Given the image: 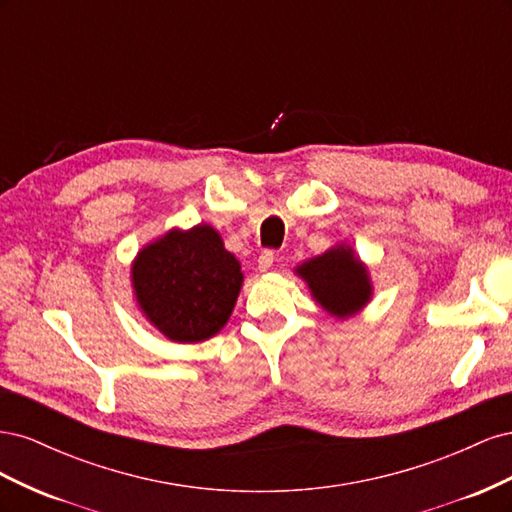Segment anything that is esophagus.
<instances>
[{
  "label": "esophagus",
  "mask_w": 512,
  "mask_h": 512,
  "mask_svg": "<svg viewBox=\"0 0 512 512\" xmlns=\"http://www.w3.org/2000/svg\"><path fill=\"white\" fill-rule=\"evenodd\" d=\"M273 260H275V256H273L271 250H262L260 256H258V269H260L262 273L269 271L271 265H273Z\"/></svg>",
  "instance_id": "obj_1"
}]
</instances>
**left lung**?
Returning <instances> with one entry per match:
<instances>
[{
  "mask_svg": "<svg viewBox=\"0 0 512 512\" xmlns=\"http://www.w3.org/2000/svg\"><path fill=\"white\" fill-rule=\"evenodd\" d=\"M134 297L145 318L179 344H198L224 329L243 273L209 224L173 228L132 262Z\"/></svg>",
  "mask_w": 512,
  "mask_h": 512,
  "instance_id": "1",
  "label": "left lung"
}]
</instances>
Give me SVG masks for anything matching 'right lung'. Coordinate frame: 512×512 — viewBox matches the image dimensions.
Wrapping results in <instances>:
<instances>
[{
	"mask_svg": "<svg viewBox=\"0 0 512 512\" xmlns=\"http://www.w3.org/2000/svg\"><path fill=\"white\" fill-rule=\"evenodd\" d=\"M294 273L312 290L324 312L342 320L359 314L374 294L367 267L346 243L301 262Z\"/></svg>",
	"mask_w": 512,
	"mask_h": 512,
	"instance_id": "right-lung-1",
	"label": "right lung"
}]
</instances>
